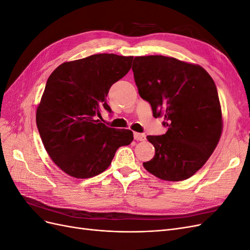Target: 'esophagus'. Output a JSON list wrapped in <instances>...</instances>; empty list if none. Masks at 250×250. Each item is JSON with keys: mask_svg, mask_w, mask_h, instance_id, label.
Here are the masks:
<instances>
[{"mask_svg": "<svg viewBox=\"0 0 250 250\" xmlns=\"http://www.w3.org/2000/svg\"><path fill=\"white\" fill-rule=\"evenodd\" d=\"M134 140L137 141H145L146 140V135L144 133H139V132H134Z\"/></svg>", "mask_w": 250, "mask_h": 250, "instance_id": "obj_1", "label": "esophagus"}]
</instances>
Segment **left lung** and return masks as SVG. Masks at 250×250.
Returning a JSON list of instances; mask_svg holds the SVG:
<instances>
[{
    "label": "left lung",
    "mask_w": 250,
    "mask_h": 250,
    "mask_svg": "<svg viewBox=\"0 0 250 250\" xmlns=\"http://www.w3.org/2000/svg\"><path fill=\"white\" fill-rule=\"evenodd\" d=\"M132 71L140 96L168 127L163 135L147 137L155 154L144 168L167 181L190 178L208 162L222 134L213 78L199 64L163 55L134 57Z\"/></svg>",
    "instance_id": "1"
}]
</instances>
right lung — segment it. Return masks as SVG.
Listing matches in <instances>:
<instances>
[{
    "instance_id": "right-lung-1",
    "label": "right lung",
    "mask_w": 250,
    "mask_h": 250,
    "mask_svg": "<svg viewBox=\"0 0 250 250\" xmlns=\"http://www.w3.org/2000/svg\"><path fill=\"white\" fill-rule=\"evenodd\" d=\"M133 56L95 54L65 62L48 78L36 108V125L47 153L75 178H90L106 170L116 151L133 140L129 129L101 123V109L113 83L129 72Z\"/></svg>"
}]
</instances>
